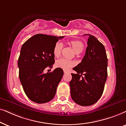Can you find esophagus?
<instances>
[{
  "instance_id": "34e87169",
  "label": "esophagus",
  "mask_w": 126,
  "mask_h": 126,
  "mask_svg": "<svg viewBox=\"0 0 126 126\" xmlns=\"http://www.w3.org/2000/svg\"><path fill=\"white\" fill-rule=\"evenodd\" d=\"M64 74L67 73V71H65V70H64Z\"/></svg>"
}]
</instances>
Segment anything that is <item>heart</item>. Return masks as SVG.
<instances>
[{"label": "heart", "mask_w": 126, "mask_h": 126, "mask_svg": "<svg viewBox=\"0 0 126 126\" xmlns=\"http://www.w3.org/2000/svg\"><path fill=\"white\" fill-rule=\"evenodd\" d=\"M70 43L76 53H80L84 48V45L82 42L78 41V40L71 41ZM62 48H63V44L61 42H57L55 44L53 49V55L55 57H58L59 56L61 53ZM74 64V62L71 60L64 58H60L56 60V63H55V66L56 67L62 68L63 70H68L70 67H73Z\"/></svg>", "instance_id": "1"}]
</instances>
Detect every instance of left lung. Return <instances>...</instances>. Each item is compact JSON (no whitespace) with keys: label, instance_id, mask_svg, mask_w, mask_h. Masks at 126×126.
<instances>
[{"label":"left lung","instance_id":"1","mask_svg":"<svg viewBox=\"0 0 126 126\" xmlns=\"http://www.w3.org/2000/svg\"><path fill=\"white\" fill-rule=\"evenodd\" d=\"M87 35L89 37L85 55L79 64L73 68L77 74H71L70 82L72 99L82 106L93 105L100 99L108 75V59L104 46L94 36Z\"/></svg>","mask_w":126,"mask_h":126}]
</instances>
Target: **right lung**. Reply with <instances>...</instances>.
Listing matches in <instances>:
<instances>
[{"mask_svg":"<svg viewBox=\"0 0 126 126\" xmlns=\"http://www.w3.org/2000/svg\"><path fill=\"white\" fill-rule=\"evenodd\" d=\"M64 37L37 34L28 39L21 47L18 60L19 77L25 94L38 104L52 100L63 75L62 68L44 74L55 63L53 49L59 39Z\"/></svg>","mask_w":126,"mask_h":126,"instance_id":"add662e5","label":"right lung"}]
</instances>
